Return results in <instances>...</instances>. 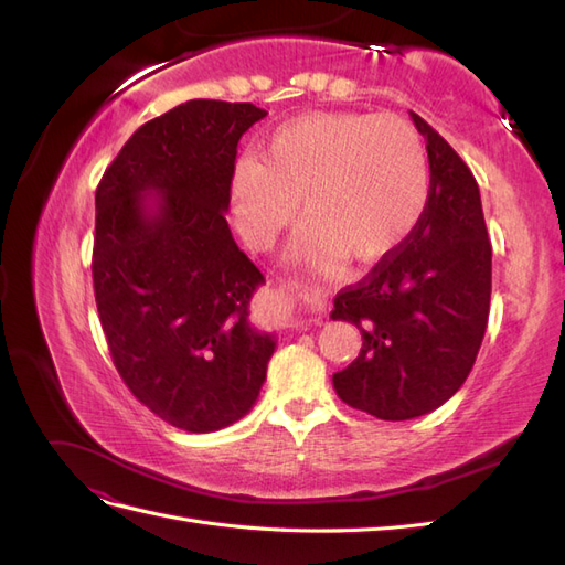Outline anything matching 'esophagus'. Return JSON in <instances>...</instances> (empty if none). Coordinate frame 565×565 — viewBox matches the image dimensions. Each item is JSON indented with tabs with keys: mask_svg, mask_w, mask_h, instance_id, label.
Masks as SVG:
<instances>
[{
	"mask_svg": "<svg viewBox=\"0 0 565 565\" xmlns=\"http://www.w3.org/2000/svg\"><path fill=\"white\" fill-rule=\"evenodd\" d=\"M306 299H309V292H301L299 287H285L278 292V301L287 306V309H297V306Z\"/></svg>",
	"mask_w": 565,
	"mask_h": 565,
	"instance_id": "1",
	"label": "esophagus"
}]
</instances>
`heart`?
Returning <instances> with one entry per match:
<instances>
[{"mask_svg": "<svg viewBox=\"0 0 565 565\" xmlns=\"http://www.w3.org/2000/svg\"><path fill=\"white\" fill-rule=\"evenodd\" d=\"M426 195L422 139L396 115H299L270 134L264 160L245 156L231 174L235 228L254 249L276 241L301 200L309 224L292 256L309 264L382 259L417 226Z\"/></svg>", "mask_w": 565, "mask_h": 565, "instance_id": "1", "label": "heart"}]
</instances>
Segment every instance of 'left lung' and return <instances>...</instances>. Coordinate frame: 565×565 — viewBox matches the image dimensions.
Segmentation results:
<instances>
[{
	"label": "left lung",
	"mask_w": 565,
	"mask_h": 565,
	"mask_svg": "<svg viewBox=\"0 0 565 565\" xmlns=\"http://www.w3.org/2000/svg\"><path fill=\"white\" fill-rule=\"evenodd\" d=\"M409 117L429 156L426 207L401 247L341 289L330 313L363 334L355 361L332 374L337 396L386 422L431 413L465 384L486 334L492 287V249L471 169L417 113Z\"/></svg>",
	"instance_id": "obj_1"
}]
</instances>
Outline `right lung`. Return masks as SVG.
<instances>
[{
  "label": "right lung",
  "mask_w": 565,
  "mask_h": 565,
  "mask_svg": "<svg viewBox=\"0 0 565 565\" xmlns=\"http://www.w3.org/2000/svg\"><path fill=\"white\" fill-rule=\"evenodd\" d=\"M268 113L195 98L131 134L96 188L94 295L113 363L150 413L210 434L259 398L276 337L226 212L237 141Z\"/></svg>",
  "instance_id": "1"
}]
</instances>
